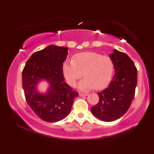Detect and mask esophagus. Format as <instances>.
<instances>
[{"mask_svg": "<svg viewBox=\"0 0 154 154\" xmlns=\"http://www.w3.org/2000/svg\"><path fill=\"white\" fill-rule=\"evenodd\" d=\"M79 95L81 97H85V96H87L88 94L87 93H79Z\"/></svg>", "mask_w": 154, "mask_h": 154, "instance_id": "esophagus-1", "label": "esophagus"}]
</instances>
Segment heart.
Masks as SVG:
<instances>
[{
  "label": "heart",
  "mask_w": 154,
  "mask_h": 154,
  "mask_svg": "<svg viewBox=\"0 0 154 154\" xmlns=\"http://www.w3.org/2000/svg\"><path fill=\"white\" fill-rule=\"evenodd\" d=\"M64 77L69 85H76L77 82L83 77L79 83L82 90L94 88L102 89L106 87L112 79L114 63L110 57L95 52H85L76 55L74 60H67L63 65Z\"/></svg>",
  "instance_id": "1"
}]
</instances>
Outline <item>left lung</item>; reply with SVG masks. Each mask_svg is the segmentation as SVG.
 <instances>
[{
    "label": "left lung",
    "instance_id": "1",
    "mask_svg": "<svg viewBox=\"0 0 154 154\" xmlns=\"http://www.w3.org/2000/svg\"><path fill=\"white\" fill-rule=\"evenodd\" d=\"M110 57L115 74L108 87L97 94L99 101L91 108L98 119L111 122L122 117L131 105L137 85V69L133 61L123 52L114 50Z\"/></svg>",
    "mask_w": 154,
    "mask_h": 154
}]
</instances>
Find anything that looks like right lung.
Wrapping results in <instances>:
<instances>
[{
	"label": "right lung",
	"instance_id": "right-lung-1",
	"mask_svg": "<svg viewBox=\"0 0 154 154\" xmlns=\"http://www.w3.org/2000/svg\"><path fill=\"white\" fill-rule=\"evenodd\" d=\"M67 48L50 45L32 54L22 71V87L28 105L42 120L57 122L70 113L75 97L79 93L65 82L63 62ZM46 79L51 88L45 95L37 93L35 87Z\"/></svg>",
	"mask_w": 154,
	"mask_h": 154
}]
</instances>
